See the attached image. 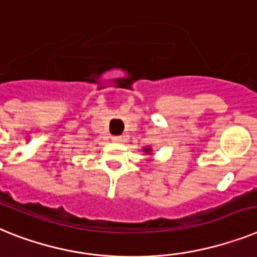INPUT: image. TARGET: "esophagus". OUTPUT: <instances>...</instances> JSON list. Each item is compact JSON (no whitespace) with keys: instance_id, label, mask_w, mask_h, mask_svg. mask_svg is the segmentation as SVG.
<instances>
[{"instance_id":"34e87169","label":"esophagus","mask_w":257,"mask_h":257,"mask_svg":"<svg viewBox=\"0 0 257 257\" xmlns=\"http://www.w3.org/2000/svg\"><path fill=\"white\" fill-rule=\"evenodd\" d=\"M112 142H115V144H118V142L122 141L121 136H112Z\"/></svg>"}]
</instances>
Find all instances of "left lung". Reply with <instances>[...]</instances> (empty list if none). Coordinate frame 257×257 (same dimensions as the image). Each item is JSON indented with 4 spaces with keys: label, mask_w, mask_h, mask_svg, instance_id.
<instances>
[{
    "label": "left lung",
    "mask_w": 257,
    "mask_h": 257,
    "mask_svg": "<svg viewBox=\"0 0 257 257\" xmlns=\"http://www.w3.org/2000/svg\"><path fill=\"white\" fill-rule=\"evenodd\" d=\"M144 152H145L146 154H149V153H152V149H150V148H145V149H144Z\"/></svg>",
    "instance_id": "8db88e82"
}]
</instances>
